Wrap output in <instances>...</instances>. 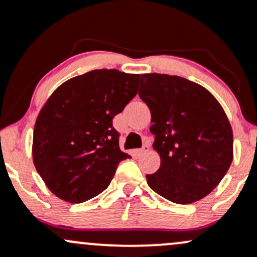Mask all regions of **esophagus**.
Wrapping results in <instances>:
<instances>
[{
  "label": "esophagus",
  "instance_id": "34e87169",
  "mask_svg": "<svg viewBox=\"0 0 257 257\" xmlns=\"http://www.w3.org/2000/svg\"><path fill=\"white\" fill-rule=\"evenodd\" d=\"M149 150H150V147L148 144H145L142 149L138 150V154H139V155H143V154H147Z\"/></svg>",
  "mask_w": 257,
  "mask_h": 257
}]
</instances>
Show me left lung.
I'll return each instance as SVG.
<instances>
[{
  "mask_svg": "<svg viewBox=\"0 0 257 257\" xmlns=\"http://www.w3.org/2000/svg\"><path fill=\"white\" fill-rule=\"evenodd\" d=\"M139 96L151 113L153 148L161 164L147 175L164 198L190 204L219 185L233 161V131L223 107L198 83L166 74L140 76Z\"/></svg>",
  "mask_w": 257,
  "mask_h": 257,
  "instance_id": "8db88e82",
  "label": "left lung"
}]
</instances>
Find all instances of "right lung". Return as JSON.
<instances>
[{"label":"right lung","instance_id":"1","mask_svg":"<svg viewBox=\"0 0 257 257\" xmlns=\"http://www.w3.org/2000/svg\"><path fill=\"white\" fill-rule=\"evenodd\" d=\"M140 75L93 70L65 81L45 102L33 133V163L47 187L63 201L82 203L109 186L119 149L114 115L138 93Z\"/></svg>","mask_w":257,"mask_h":257}]
</instances>
